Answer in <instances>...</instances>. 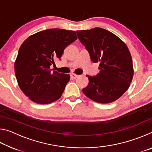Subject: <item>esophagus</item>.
I'll list each match as a JSON object with an SVG mask.
<instances>
[{"instance_id":"obj_1","label":"esophagus","mask_w":152,"mask_h":152,"mask_svg":"<svg viewBox=\"0 0 152 152\" xmlns=\"http://www.w3.org/2000/svg\"><path fill=\"white\" fill-rule=\"evenodd\" d=\"M70 76H71L72 78L73 79H76V78H78V77L79 76H78V75H76V74H70Z\"/></svg>"}]
</instances>
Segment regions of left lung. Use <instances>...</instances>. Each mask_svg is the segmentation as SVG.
Here are the masks:
<instances>
[{
  "instance_id": "8db88e82",
  "label": "left lung",
  "mask_w": 152,
  "mask_h": 152,
  "mask_svg": "<svg viewBox=\"0 0 152 152\" xmlns=\"http://www.w3.org/2000/svg\"><path fill=\"white\" fill-rule=\"evenodd\" d=\"M76 32L92 62L100 63L99 74L86 75L89 82L82 92L100 103L116 101L127 91L133 76V61L127 45L117 36L102 28Z\"/></svg>"
}]
</instances>
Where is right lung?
Segmentation results:
<instances>
[{"mask_svg": "<svg viewBox=\"0 0 152 152\" xmlns=\"http://www.w3.org/2000/svg\"><path fill=\"white\" fill-rule=\"evenodd\" d=\"M77 39L75 31L61 29L42 31L22 43L15 63L18 84L30 100L49 104L60 99L70 80L69 74L51 72L54 60H61L64 50Z\"/></svg>", "mask_w": 152, "mask_h": 152, "instance_id": "obj_1", "label": "right lung"}]
</instances>
